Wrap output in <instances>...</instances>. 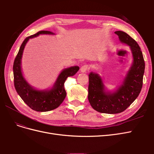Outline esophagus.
Here are the masks:
<instances>
[{
    "label": "esophagus",
    "mask_w": 154,
    "mask_h": 154,
    "mask_svg": "<svg viewBox=\"0 0 154 154\" xmlns=\"http://www.w3.org/2000/svg\"><path fill=\"white\" fill-rule=\"evenodd\" d=\"M88 70H89V66H88V65H87V64L83 65V66H82L81 69H80V71L82 72H85L88 71Z\"/></svg>",
    "instance_id": "1"
}]
</instances>
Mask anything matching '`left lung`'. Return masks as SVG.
<instances>
[{
  "instance_id": "8db88e82",
  "label": "left lung",
  "mask_w": 154,
  "mask_h": 154,
  "mask_svg": "<svg viewBox=\"0 0 154 154\" xmlns=\"http://www.w3.org/2000/svg\"><path fill=\"white\" fill-rule=\"evenodd\" d=\"M115 34L122 42L130 47L134 63L123 85L113 94L105 92L103 82L98 74L93 72L88 74V101L93 109L101 113L118 114L123 112L137 98L143 86L145 63L140 47L126 32L117 31Z\"/></svg>"
}]
</instances>
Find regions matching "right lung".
Returning <instances> with one entry per match:
<instances>
[{"label": "right lung", "mask_w": 154, "mask_h": 154, "mask_svg": "<svg viewBox=\"0 0 154 154\" xmlns=\"http://www.w3.org/2000/svg\"><path fill=\"white\" fill-rule=\"evenodd\" d=\"M40 34L53 33L48 31H40L36 34L27 36L24 40L13 63L14 85L18 95L31 109L37 112H47L57 109L61 105L66 96V92L64 88L65 82L67 77L74 75L80 68L74 66L64 69L60 74L53 88L49 91H40L32 88L22 76L21 58L23 50L27 41Z\"/></svg>", "instance_id": "add662e5"}]
</instances>
